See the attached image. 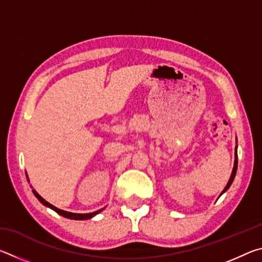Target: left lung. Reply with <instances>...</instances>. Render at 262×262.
<instances>
[{"instance_id": "8db88e82", "label": "left lung", "mask_w": 262, "mask_h": 262, "mask_svg": "<svg viewBox=\"0 0 262 262\" xmlns=\"http://www.w3.org/2000/svg\"><path fill=\"white\" fill-rule=\"evenodd\" d=\"M237 166H238V156H237V147H236V150H234V164H233V170H232V173H231V177H230V179H229V181H228V184H227V186H225V188L223 189V192L221 193V195L223 194V193H225L227 192V190L229 189V187L230 186H231V184H232V181H233V179H234V177H236V172H237ZM220 195V196H221Z\"/></svg>"}]
</instances>
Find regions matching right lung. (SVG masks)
<instances>
[{
    "mask_svg": "<svg viewBox=\"0 0 262 262\" xmlns=\"http://www.w3.org/2000/svg\"><path fill=\"white\" fill-rule=\"evenodd\" d=\"M32 192H33V194L35 195V198L38 199L39 201H40L43 206H46V207H48V208H51V209H53L54 211H56L57 214L59 215H61V216H63V217H66V219H70V220H77V221H82V220H90V219H92V217L94 216H96L97 214H99V212L104 209H99V210H97V211H94V212H89V214H75V212H69V211H66V210H62V209H59V208H56V207H54L53 205H51L50 202H47L45 199H42L40 195H39L37 192H35L34 189H32Z\"/></svg>",
    "mask_w": 262,
    "mask_h": 262,
    "instance_id": "obj_1",
    "label": "right lung"
}]
</instances>
